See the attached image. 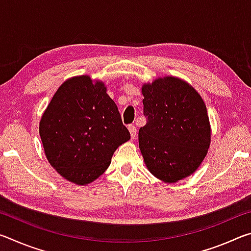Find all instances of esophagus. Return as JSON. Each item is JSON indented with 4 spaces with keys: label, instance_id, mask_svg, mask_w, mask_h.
I'll return each mask as SVG.
<instances>
[{
    "label": "esophagus",
    "instance_id": "1",
    "mask_svg": "<svg viewBox=\"0 0 251 251\" xmlns=\"http://www.w3.org/2000/svg\"><path fill=\"white\" fill-rule=\"evenodd\" d=\"M128 130H129V134H130V138L134 139L136 137V131H137L136 127L135 126H128Z\"/></svg>",
    "mask_w": 251,
    "mask_h": 251
}]
</instances>
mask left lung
Here are the masks:
<instances>
[{
    "label": "left lung",
    "instance_id": "8db88e82",
    "mask_svg": "<svg viewBox=\"0 0 251 251\" xmlns=\"http://www.w3.org/2000/svg\"><path fill=\"white\" fill-rule=\"evenodd\" d=\"M145 126L139 150L148 171L173 184L197 171L210 146L211 128L205 101L186 80L165 76L142 86Z\"/></svg>",
    "mask_w": 251,
    "mask_h": 251
}]
</instances>
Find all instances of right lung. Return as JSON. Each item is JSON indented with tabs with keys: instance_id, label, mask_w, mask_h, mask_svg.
I'll list each match as a JSON object with an SVG mask.
<instances>
[{
	"instance_id": "obj_1",
	"label": "right lung",
	"mask_w": 251,
	"mask_h": 251,
	"mask_svg": "<svg viewBox=\"0 0 251 251\" xmlns=\"http://www.w3.org/2000/svg\"><path fill=\"white\" fill-rule=\"evenodd\" d=\"M101 80L79 75L66 79L40 121L49 163L66 180L87 185L109 166L114 151L129 141L118 108Z\"/></svg>"
}]
</instances>
